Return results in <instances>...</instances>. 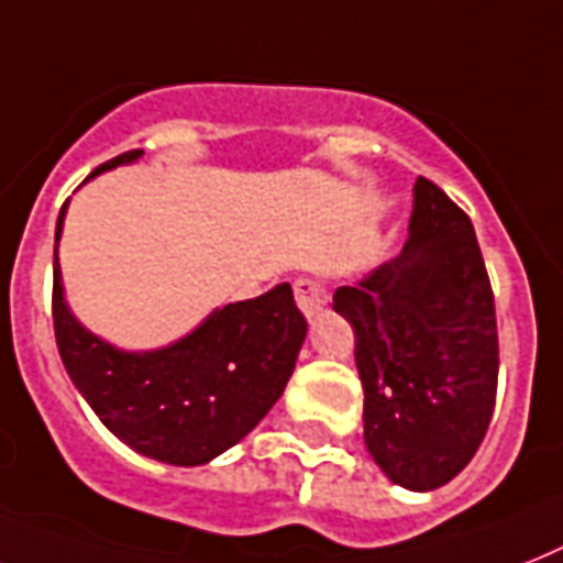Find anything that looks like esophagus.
Here are the masks:
<instances>
[{
  "label": "esophagus",
  "instance_id": "1",
  "mask_svg": "<svg viewBox=\"0 0 563 563\" xmlns=\"http://www.w3.org/2000/svg\"><path fill=\"white\" fill-rule=\"evenodd\" d=\"M295 300L300 306V312L306 318H312V314H318L327 306V289L314 277H300V280H295Z\"/></svg>",
  "mask_w": 563,
  "mask_h": 563
}]
</instances>
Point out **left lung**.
<instances>
[{"instance_id": "left-lung-1", "label": "left lung", "mask_w": 563, "mask_h": 563, "mask_svg": "<svg viewBox=\"0 0 563 563\" xmlns=\"http://www.w3.org/2000/svg\"><path fill=\"white\" fill-rule=\"evenodd\" d=\"M332 306L355 329L364 442L393 483L445 486L472 463L497 396L495 295L468 213L413 185L408 242Z\"/></svg>"}]
</instances>
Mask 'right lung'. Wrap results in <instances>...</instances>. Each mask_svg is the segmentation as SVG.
Masks as SVG:
<instances>
[{"instance_id":"right-lung-1","label":"right lung","mask_w":563,"mask_h":563,"mask_svg":"<svg viewBox=\"0 0 563 563\" xmlns=\"http://www.w3.org/2000/svg\"><path fill=\"white\" fill-rule=\"evenodd\" d=\"M121 153L91 176L135 162ZM89 176V178H91ZM68 205V202H66ZM66 205L59 208V242ZM54 338L68 378L132 451L170 465H202L257 428L286 390L306 338L289 283L208 314L176 344L123 353L68 312L54 249Z\"/></svg>"}]
</instances>
